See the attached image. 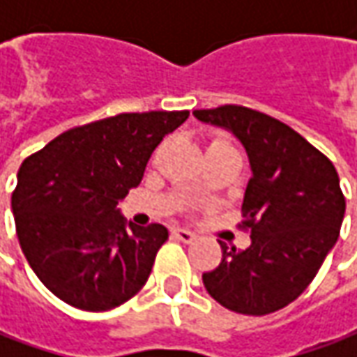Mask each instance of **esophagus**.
<instances>
[{
	"label": "esophagus",
	"mask_w": 357,
	"mask_h": 357,
	"mask_svg": "<svg viewBox=\"0 0 357 357\" xmlns=\"http://www.w3.org/2000/svg\"><path fill=\"white\" fill-rule=\"evenodd\" d=\"M171 234L176 240H181V242H192V240L197 238V234L190 232V230H186V228H172Z\"/></svg>",
	"instance_id": "obj_1"
}]
</instances>
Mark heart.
Wrapping results in <instances>:
<instances>
[{"mask_svg": "<svg viewBox=\"0 0 357 357\" xmlns=\"http://www.w3.org/2000/svg\"><path fill=\"white\" fill-rule=\"evenodd\" d=\"M208 149H222V151H236L228 139H214Z\"/></svg>", "mask_w": 357, "mask_h": 357, "instance_id": "b5f03b06", "label": "heart"}]
</instances>
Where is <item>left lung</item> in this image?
I'll return each mask as SVG.
<instances>
[{
	"label": "left lung",
	"mask_w": 357,
	"mask_h": 357,
	"mask_svg": "<svg viewBox=\"0 0 357 357\" xmlns=\"http://www.w3.org/2000/svg\"><path fill=\"white\" fill-rule=\"evenodd\" d=\"M230 130L250 160L242 216L246 250L220 242V264L202 274L206 292L225 308L264 316L288 306L314 280L334 248L346 199L332 160L278 119L240 105L192 113Z\"/></svg>",
	"instance_id": "left-lung-1"
}]
</instances>
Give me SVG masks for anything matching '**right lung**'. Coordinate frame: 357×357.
Instances as JSON below:
<instances>
[{
	"label": "right lung",
	"instance_id": "obj_1",
	"mask_svg": "<svg viewBox=\"0 0 357 357\" xmlns=\"http://www.w3.org/2000/svg\"><path fill=\"white\" fill-rule=\"evenodd\" d=\"M188 111L121 113L65 130L21 162L11 211L37 278L69 306L103 312L149 280L162 225L137 227L117 204L139 186L153 151Z\"/></svg>",
	"mask_w": 357,
	"mask_h": 357
}]
</instances>
